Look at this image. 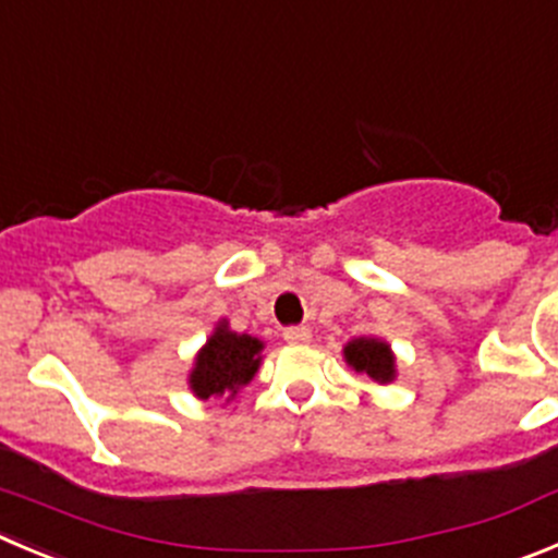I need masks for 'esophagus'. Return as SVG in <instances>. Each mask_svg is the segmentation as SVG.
Listing matches in <instances>:
<instances>
[{
  "label": "esophagus",
  "mask_w": 558,
  "mask_h": 558,
  "mask_svg": "<svg viewBox=\"0 0 558 558\" xmlns=\"http://www.w3.org/2000/svg\"><path fill=\"white\" fill-rule=\"evenodd\" d=\"M283 338L289 343H296V347H303V343L311 341V330H308V327H286Z\"/></svg>",
  "instance_id": "34e87169"
}]
</instances>
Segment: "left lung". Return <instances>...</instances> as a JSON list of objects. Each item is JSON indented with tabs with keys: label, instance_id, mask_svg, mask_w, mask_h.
I'll use <instances>...</instances> for the list:
<instances>
[{
	"label": "left lung",
	"instance_id": "obj_1",
	"mask_svg": "<svg viewBox=\"0 0 558 558\" xmlns=\"http://www.w3.org/2000/svg\"><path fill=\"white\" fill-rule=\"evenodd\" d=\"M343 361L350 363L355 372L368 374L377 383H390L397 377V361H393V352L385 341L379 338H355L343 347Z\"/></svg>",
	"mask_w": 558,
	"mask_h": 558
}]
</instances>
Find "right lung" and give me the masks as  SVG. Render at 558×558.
<instances>
[{
    "mask_svg": "<svg viewBox=\"0 0 558 558\" xmlns=\"http://www.w3.org/2000/svg\"><path fill=\"white\" fill-rule=\"evenodd\" d=\"M264 343L247 332L228 330V322L222 319L215 327L211 338L206 341L195 357V368L190 374V388L197 399H211L231 393L247 385L262 366Z\"/></svg>",
    "mask_w": 558,
    "mask_h": 558,
    "instance_id": "add662e5",
    "label": "right lung"
}]
</instances>
